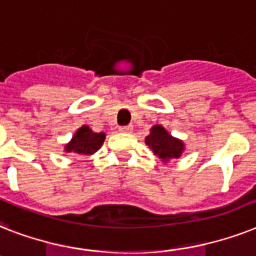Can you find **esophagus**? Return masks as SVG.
<instances>
[{"mask_svg": "<svg viewBox=\"0 0 256 256\" xmlns=\"http://www.w3.org/2000/svg\"><path fill=\"white\" fill-rule=\"evenodd\" d=\"M118 130L122 132V134H130L132 130H134V126H118Z\"/></svg>", "mask_w": 256, "mask_h": 256, "instance_id": "obj_1", "label": "esophagus"}]
</instances>
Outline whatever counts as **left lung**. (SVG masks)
<instances>
[{
    "instance_id": "1",
    "label": "left lung",
    "mask_w": 256,
    "mask_h": 256,
    "mask_svg": "<svg viewBox=\"0 0 256 256\" xmlns=\"http://www.w3.org/2000/svg\"><path fill=\"white\" fill-rule=\"evenodd\" d=\"M145 144L162 164L180 158L185 150L184 141L172 136L161 124H156L150 128V132L145 138Z\"/></svg>"
}]
</instances>
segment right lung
<instances>
[{
  "label": "right lung",
  "instance_id": "right-lung-1",
  "mask_svg": "<svg viewBox=\"0 0 256 256\" xmlns=\"http://www.w3.org/2000/svg\"><path fill=\"white\" fill-rule=\"evenodd\" d=\"M106 134L104 132H94L88 126H82L79 130L72 134L71 140L64 144V152L91 156L102 148Z\"/></svg>",
  "mask_w": 256,
  "mask_h": 256
}]
</instances>
